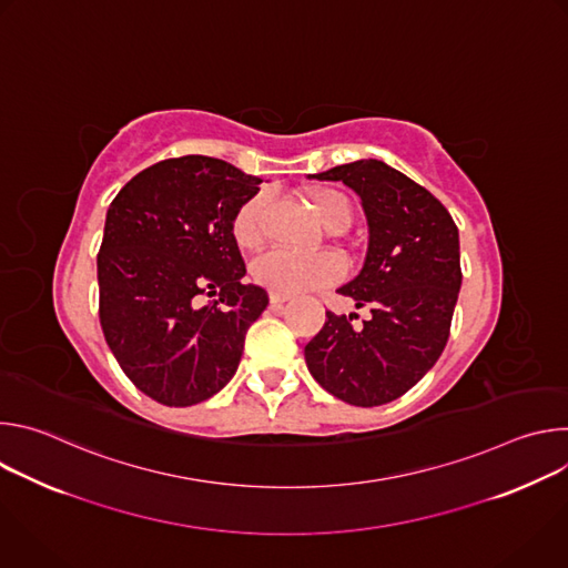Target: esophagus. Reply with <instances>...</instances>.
Listing matches in <instances>:
<instances>
[{
    "label": "esophagus",
    "mask_w": 568,
    "mask_h": 568,
    "mask_svg": "<svg viewBox=\"0 0 568 568\" xmlns=\"http://www.w3.org/2000/svg\"><path fill=\"white\" fill-rule=\"evenodd\" d=\"M290 301V296H285V294H276V292H270V303H272V307H281V305H285Z\"/></svg>",
    "instance_id": "esophagus-1"
}]
</instances>
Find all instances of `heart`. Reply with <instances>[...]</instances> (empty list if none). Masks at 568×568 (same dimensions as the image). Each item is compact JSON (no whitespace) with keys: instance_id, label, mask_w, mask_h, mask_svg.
Instances as JSON below:
<instances>
[{"instance_id":"obj_1","label":"heart","mask_w":568,"mask_h":568,"mask_svg":"<svg viewBox=\"0 0 568 568\" xmlns=\"http://www.w3.org/2000/svg\"><path fill=\"white\" fill-rule=\"evenodd\" d=\"M305 202L328 231H342L353 217V206L346 195L335 189H310ZM267 197L254 195L242 204L231 222V233L240 250H256L263 240V215ZM344 276V263L331 252L298 256L283 250L263 254L252 265V278L270 292L296 296L312 290L328 287Z\"/></svg>"}]
</instances>
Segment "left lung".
I'll return each instance as SVG.
<instances>
[{
	"instance_id": "left-lung-1",
	"label": "left lung",
	"mask_w": 568,
	"mask_h": 568,
	"mask_svg": "<svg viewBox=\"0 0 568 568\" xmlns=\"http://www.w3.org/2000/svg\"><path fill=\"white\" fill-rule=\"evenodd\" d=\"M310 178L344 182L362 200L366 258L337 292L368 305L371 316L353 328V314L326 312L305 364L335 397L379 407L420 382L449 339L463 281L458 229L427 189L384 161L359 159Z\"/></svg>"
}]
</instances>
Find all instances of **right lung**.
I'll return each instance as SVG.
<instances>
[{
  "label": "right lung",
  "instance_id": "obj_1",
  "mask_svg": "<svg viewBox=\"0 0 568 568\" xmlns=\"http://www.w3.org/2000/svg\"><path fill=\"white\" fill-rule=\"evenodd\" d=\"M261 182L186 154L134 175L108 209L97 258L103 335L132 384L161 404L191 407L222 390L270 303L242 283L231 233Z\"/></svg>",
  "mask_w": 568,
  "mask_h": 568
}]
</instances>
